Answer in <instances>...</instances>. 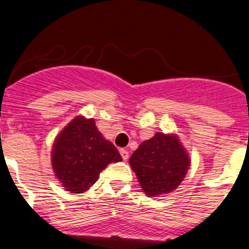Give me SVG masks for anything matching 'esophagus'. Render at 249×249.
I'll use <instances>...</instances> for the list:
<instances>
[{
  "label": "esophagus",
  "instance_id": "1",
  "mask_svg": "<svg viewBox=\"0 0 249 249\" xmlns=\"http://www.w3.org/2000/svg\"><path fill=\"white\" fill-rule=\"evenodd\" d=\"M120 153H121V156H122L123 160H128V156H129V153H128V151H127V149H124V148H121V149H120Z\"/></svg>",
  "mask_w": 249,
  "mask_h": 249
}]
</instances>
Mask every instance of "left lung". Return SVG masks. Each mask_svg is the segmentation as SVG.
I'll return each mask as SVG.
<instances>
[{"mask_svg":"<svg viewBox=\"0 0 249 249\" xmlns=\"http://www.w3.org/2000/svg\"><path fill=\"white\" fill-rule=\"evenodd\" d=\"M129 164L142 190L155 197L172 192L179 186L190 166V158L177 138L158 132L133 152Z\"/></svg>","mask_w":249,"mask_h":249,"instance_id":"left-lung-1","label":"left lung"}]
</instances>
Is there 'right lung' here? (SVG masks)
I'll use <instances>...</instances> for the list:
<instances>
[{
  "instance_id": "1",
  "label": "right lung",
  "mask_w": 249,
  "mask_h": 249,
  "mask_svg": "<svg viewBox=\"0 0 249 249\" xmlns=\"http://www.w3.org/2000/svg\"><path fill=\"white\" fill-rule=\"evenodd\" d=\"M122 160L117 148L102 137L93 120L77 117L56 138L52 166L63 187L82 193L96 183L101 171Z\"/></svg>"
}]
</instances>
